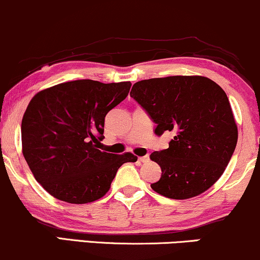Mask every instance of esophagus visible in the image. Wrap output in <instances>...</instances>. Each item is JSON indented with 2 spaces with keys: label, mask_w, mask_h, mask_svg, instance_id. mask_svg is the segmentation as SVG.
Segmentation results:
<instances>
[{
  "label": "esophagus",
  "mask_w": 260,
  "mask_h": 260,
  "mask_svg": "<svg viewBox=\"0 0 260 260\" xmlns=\"http://www.w3.org/2000/svg\"><path fill=\"white\" fill-rule=\"evenodd\" d=\"M138 160L141 163H147L150 160L149 156H143V157H138Z\"/></svg>",
  "instance_id": "34e87169"
}]
</instances>
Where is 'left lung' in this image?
I'll use <instances>...</instances> for the list:
<instances>
[{
  "mask_svg": "<svg viewBox=\"0 0 260 260\" xmlns=\"http://www.w3.org/2000/svg\"><path fill=\"white\" fill-rule=\"evenodd\" d=\"M131 97L157 124V136L174 133L168 149L150 154L162 169L151 188L170 199L193 198L209 189L238 143V126L222 87L200 75H175L138 81Z\"/></svg>",
  "mask_w": 260,
  "mask_h": 260,
  "instance_id": "8db88e82",
  "label": "left lung"
}]
</instances>
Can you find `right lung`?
I'll return each instance as SVG.
<instances>
[{
  "label": "right lung",
  "mask_w": 260,
  "mask_h": 260,
  "mask_svg": "<svg viewBox=\"0 0 260 260\" xmlns=\"http://www.w3.org/2000/svg\"><path fill=\"white\" fill-rule=\"evenodd\" d=\"M131 85L84 79L35 94L22 117V154L49 194L71 204L94 202L109 190L123 163L138 159L131 152L98 149L106 115L127 97Z\"/></svg>",
  "instance_id": "right-lung-1"
}]
</instances>
